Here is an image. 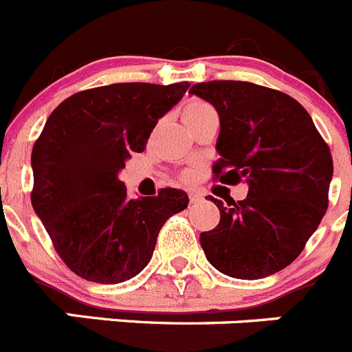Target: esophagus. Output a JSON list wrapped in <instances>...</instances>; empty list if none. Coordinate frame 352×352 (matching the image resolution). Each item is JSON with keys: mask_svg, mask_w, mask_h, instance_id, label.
Wrapping results in <instances>:
<instances>
[{"mask_svg": "<svg viewBox=\"0 0 352 352\" xmlns=\"http://www.w3.org/2000/svg\"><path fill=\"white\" fill-rule=\"evenodd\" d=\"M199 199H203V194H201V192H197V190L190 192V201H192V203H195V201H199Z\"/></svg>", "mask_w": 352, "mask_h": 352, "instance_id": "esophagus-1", "label": "esophagus"}]
</instances>
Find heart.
<instances>
[{"mask_svg": "<svg viewBox=\"0 0 352 352\" xmlns=\"http://www.w3.org/2000/svg\"><path fill=\"white\" fill-rule=\"evenodd\" d=\"M213 111L214 109L211 107L210 104H206V102L190 100L183 105L182 116H183V121H185V123H190V121L197 120V118L204 116V114H208V113H213Z\"/></svg>", "mask_w": 352, "mask_h": 352, "instance_id": "obj_1", "label": "heart"}]
</instances>
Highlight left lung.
Here are the masks:
<instances>
[{
    "mask_svg": "<svg viewBox=\"0 0 352 352\" xmlns=\"http://www.w3.org/2000/svg\"><path fill=\"white\" fill-rule=\"evenodd\" d=\"M190 95L220 118L213 170L223 183L243 179L248 195L223 204L201 247L223 275L257 280L300 256L328 208L333 160L310 114L294 98L243 80L195 84Z\"/></svg>",
    "mask_w": 352,
    "mask_h": 352,
    "instance_id": "left-lung-1",
    "label": "left lung"
}]
</instances>
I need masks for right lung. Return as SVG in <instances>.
<instances>
[{"label": "right lung", "mask_w": 352, "mask_h": 352, "mask_svg": "<svg viewBox=\"0 0 352 352\" xmlns=\"http://www.w3.org/2000/svg\"><path fill=\"white\" fill-rule=\"evenodd\" d=\"M188 82H121L68 96L45 121L31 153V204L76 275L120 284L153 256L162 226L188 206L178 188L129 197L118 174L183 98Z\"/></svg>", "instance_id": "right-lung-1"}]
</instances>
